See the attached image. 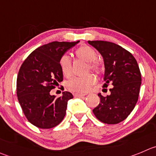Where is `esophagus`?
Segmentation results:
<instances>
[{"instance_id": "34e87169", "label": "esophagus", "mask_w": 156, "mask_h": 156, "mask_svg": "<svg viewBox=\"0 0 156 156\" xmlns=\"http://www.w3.org/2000/svg\"><path fill=\"white\" fill-rule=\"evenodd\" d=\"M87 94H85V93H73L74 97H82V96H85Z\"/></svg>"}]
</instances>
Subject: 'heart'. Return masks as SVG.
Instances as JSON below:
<instances>
[{
  "mask_svg": "<svg viewBox=\"0 0 156 156\" xmlns=\"http://www.w3.org/2000/svg\"><path fill=\"white\" fill-rule=\"evenodd\" d=\"M76 57L80 60L89 63V67L96 73H100L102 66L96 61L98 54L96 50L89 46H81L75 52ZM60 70L66 77H70L72 75V62L68 55H63L59 61ZM96 78L95 75L90 73L84 76H75L69 80L66 83L67 88L73 92L86 93L89 91L95 84Z\"/></svg>",
  "mask_w": 156,
  "mask_h": 156,
  "instance_id": "heart-1",
  "label": "heart"
}]
</instances>
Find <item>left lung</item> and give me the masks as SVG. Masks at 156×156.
Instances as JSON below:
<instances>
[{"mask_svg": "<svg viewBox=\"0 0 156 156\" xmlns=\"http://www.w3.org/2000/svg\"><path fill=\"white\" fill-rule=\"evenodd\" d=\"M102 55L105 73L103 87L109 83L113 86L111 94L102 96L100 103L93 112L104 123L117 124L123 121L133 110L139 99L141 73L137 61L131 53L119 45L103 41H88Z\"/></svg>", "mask_w": 156, "mask_h": 156, "instance_id": "8db88e82", "label": "left lung"}]
</instances>
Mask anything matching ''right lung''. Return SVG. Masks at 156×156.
<instances>
[{"label": "right lung", "mask_w": 156, "mask_h": 156, "mask_svg": "<svg viewBox=\"0 0 156 156\" xmlns=\"http://www.w3.org/2000/svg\"><path fill=\"white\" fill-rule=\"evenodd\" d=\"M76 42L53 41L34 50L23 61L17 79V96L28 121L41 129H51L60 124L66 115L69 92L60 97L50 90L63 81L59 61Z\"/></svg>", "instance_id": "add662e5"}]
</instances>
